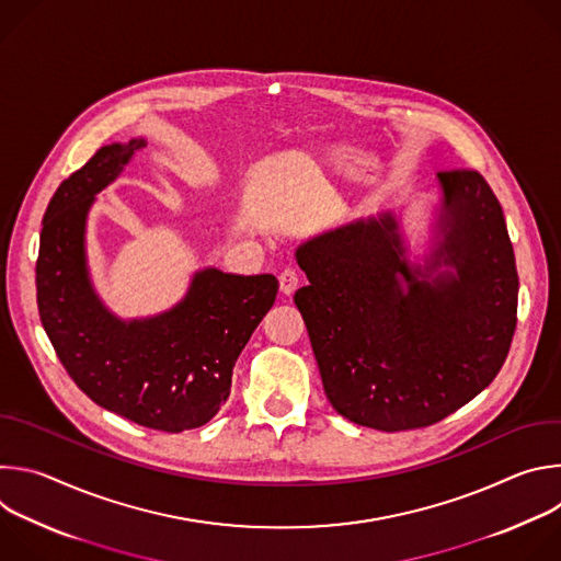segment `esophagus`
<instances>
[{"label": "esophagus", "mask_w": 561, "mask_h": 561, "mask_svg": "<svg viewBox=\"0 0 561 561\" xmlns=\"http://www.w3.org/2000/svg\"><path fill=\"white\" fill-rule=\"evenodd\" d=\"M297 286H299V275H297V271L286 268V271L279 273V290H282L284 295H293V293L297 290Z\"/></svg>", "instance_id": "1"}]
</instances>
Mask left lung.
<instances>
[{
	"mask_svg": "<svg viewBox=\"0 0 561 561\" xmlns=\"http://www.w3.org/2000/svg\"><path fill=\"white\" fill-rule=\"evenodd\" d=\"M437 178L442 237L424 268L407 262L392 213L295 251L308 277L295 306L329 402L383 433L437 424L468 404L497 377L517 327L519 279L495 193L477 171ZM442 265L454 271L433 278Z\"/></svg>",
	"mask_w": 561,
	"mask_h": 561,
	"instance_id": "8db88e82",
	"label": "left lung"
}]
</instances>
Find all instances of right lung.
<instances>
[{"instance_id": "right-lung-1", "label": "right lung", "mask_w": 561, "mask_h": 561, "mask_svg": "<svg viewBox=\"0 0 561 561\" xmlns=\"http://www.w3.org/2000/svg\"><path fill=\"white\" fill-rule=\"evenodd\" d=\"M144 146H102L55 191L39 234L37 308L66 373L95 404L152 431L182 433L210 422L228 399L232 366L279 284L273 275L204 268L162 314L124 322L102 304L89 277L87 217Z\"/></svg>"}]
</instances>
